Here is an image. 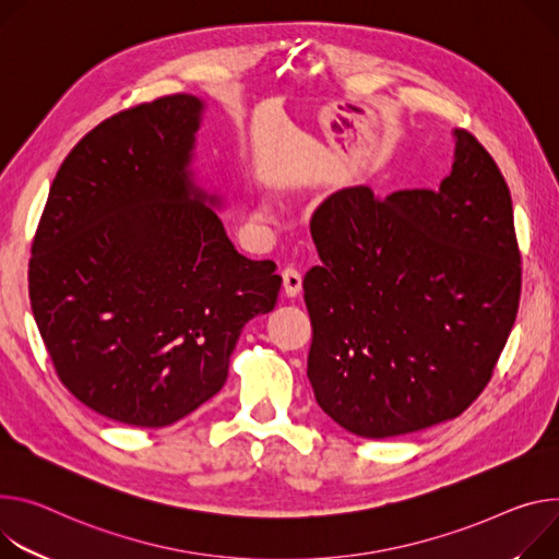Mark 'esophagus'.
<instances>
[{
  "label": "esophagus",
  "instance_id": "34e87169",
  "mask_svg": "<svg viewBox=\"0 0 559 559\" xmlns=\"http://www.w3.org/2000/svg\"><path fill=\"white\" fill-rule=\"evenodd\" d=\"M283 287H285V294H287V296H296V294L300 292V287H302V276H300V272H298L296 267L287 265V267L283 270Z\"/></svg>",
  "mask_w": 559,
  "mask_h": 559
}]
</instances>
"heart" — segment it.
I'll return each instance as SVG.
<instances>
[{
  "label": "heart",
  "mask_w": 559,
  "mask_h": 559,
  "mask_svg": "<svg viewBox=\"0 0 559 559\" xmlns=\"http://www.w3.org/2000/svg\"><path fill=\"white\" fill-rule=\"evenodd\" d=\"M261 212H263V214H267V212H270V210H267V207H261Z\"/></svg>",
  "instance_id": "obj_1"
}]
</instances>
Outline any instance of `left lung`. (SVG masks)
Returning a JSON list of instances; mask_svg holds the SVG:
<instances>
[{
    "label": "left lung",
    "instance_id": "left-lung-1",
    "mask_svg": "<svg viewBox=\"0 0 559 559\" xmlns=\"http://www.w3.org/2000/svg\"><path fill=\"white\" fill-rule=\"evenodd\" d=\"M439 189L332 193L310 223L321 263L302 281L308 379L341 428L366 439L460 417L513 330L522 267L511 191L454 129Z\"/></svg>",
    "mask_w": 559,
    "mask_h": 559
}]
</instances>
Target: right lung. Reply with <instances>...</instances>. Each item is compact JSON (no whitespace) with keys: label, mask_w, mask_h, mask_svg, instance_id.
<instances>
[{"label":"right lung","mask_w":559,"mask_h":559,"mask_svg":"<svg viewBox=\"0 0 559 559\" xmlns=\"http://www.w3.org/2000/svg\"><path fill=\"white\" fill-rule=\"evenodd\" d=\"M205 109L180 93L88 131L31 249V308L60 381L127 426L163 428L210 401L283 281L236 251L216 214L225 198L195 178Z\"/></svg>","instance_id":"obj_1"}]
</instances>
